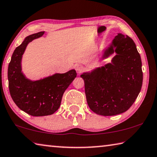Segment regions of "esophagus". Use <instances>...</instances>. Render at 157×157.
Instances as JSON below:
<instances>
[{
    "mask_svg": "<svg viewBox=\"0 0 157 157\" xmlns=\"http://www.w3.org/2000/svg\"><path fill=\"white\" fill-rule=\"evenodd\" d=\"M75 69H76L77 71H78L79 73H80V72H82V71H84V68L82 64H77L75 66Z\"/></svg>",
    "mask_w": 157,
    "mask_h": 157,
    "instance_id": "obj_1",
    "label": "esophagus"
}]
</instances>
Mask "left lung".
<instances>
[{"label": "left lung", "instance_id": "obj_1", "mask_svg": "<svg viewBox=\"0 0 157 157\" xmlns=\"http://www.w3.org/2000/svg\"><path fill=\"white\" fill-rule=\"evenodd\" d=\"M114 52L117 55L111 63L81 75L88 106L103 116L116 115L129 109L143 82L141 57L132 38L119 33L103 58Z\"/></svg>", "mask_w": 157, "mask_h": 157}]
</instances>
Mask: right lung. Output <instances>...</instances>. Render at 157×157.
Instances as JSON below:
<instances>
[{
	"label": "right lung",
	"mask_w": 157,
	"mask_h": 157,
	"mask_svg": "<svg viewBox=\"0 0 157 157\" xmlns=\"http://www.w3.org/2000/svg\"><path fill=\"white\" fill-rule=\"evenodd\" d=\"M44 33L40 31L25 38L14 50L8 67L11 98L20 109L34 117L50 115L58 110L64 91L77 76L76 71L73 69L38 81L33 82L25 78L21 71L22 54L30 42Z\"/></svg>",
	"instance_id": "add662e5"
}]
</instances>
